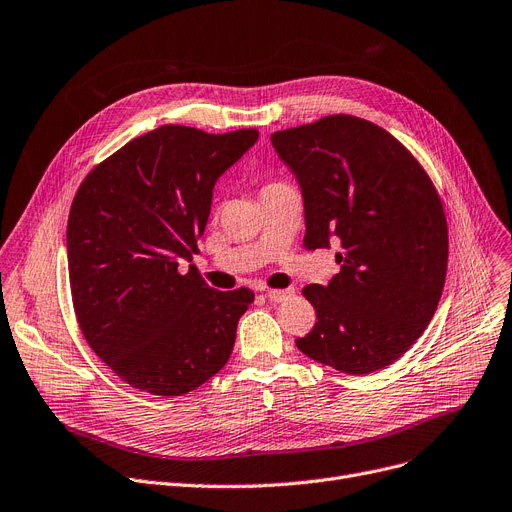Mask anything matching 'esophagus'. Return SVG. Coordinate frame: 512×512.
Returning a JSON list of instances; mask_svg holds the SVG:
<instances>
[{
	"mask_svg": "<svg viewBox=\"0 0 512 512\" xmlns=\"http://www.w3.org/2000/svg\"><path fill=\"white\" fill-rule=\"evenodd\" d=\"M265 294H267V299H270L272 303H284V301H288L292 297L294 290L292 288H286V290H267Z\"/></svg>",
	"mask_w": 512,
	"mask_h": 512,
	"instance_id": "34e87169",
	"label": "esophagus"
}]
</instances>
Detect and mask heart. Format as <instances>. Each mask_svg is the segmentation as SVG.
<instances>
[{"label": "heart", "instance_id": "heart-1", "mask_svg": "<svg viewBox=\"0 0 512 512\" xmlns=\"http://www.w3.org/2000/svg\"><path fill=\"white\" fill-rule=\"evenodd\" d=\"M267 186H276V184H267ZM267 186H265V188H267Z\"/></svg>", "mask_w": 512, "mask_h": 512}]
</instances>
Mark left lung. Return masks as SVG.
Masks as SVG:
<instances>
[{"label": "left lung", "mask_w": 512, "mask_h": 512, "mask_svg": "<svg viewBox=\"0 0 512 512\" xmlns=\"http://www.w3.org/2000/svg\"><path fill=\"white\" fill-rule=\"evenodd\" d=\"M305 203V247L340 245L299 351L363 375L405 355L432 321L448 265L442 201L419 161L378 124L336 114L272 134Z\"/></svg>", "instance_id": "left-lung-1"}]
</instances>
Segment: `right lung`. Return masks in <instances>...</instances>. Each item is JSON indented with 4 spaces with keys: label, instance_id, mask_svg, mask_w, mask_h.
I'll list each match as a JSON object with an SVG mask.
<instances>
[{
    "label": "right lung",
    "instance_id": "obj_1",
    "mask_svg": "<svg viewBox=\"0 0 512 512\" xmlns=\"http://www.w3.org/2000/svg\"><path fill=\"white\" fill-rule=\"evenodd\" d=\"M259 139L166 124L132 139L78 186L66 247L74 313L95 355L132 388L180 396L230 359L253 292L213 290L193 261L213 186Z\"/></svg>",
    "mask_w": 512,
    "mask_h": 512
}]
</instances>
